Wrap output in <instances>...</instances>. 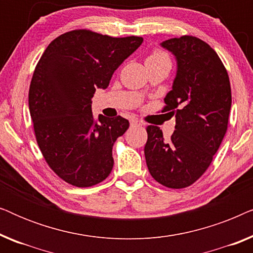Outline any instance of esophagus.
<instances>
[{
    "mask_svg": "<svg viewBox=\"0 0 253 253\" xmlns=\"http://www.w3.org/2000/svg\"><path fill=\"white\" fill-rule=\"evenodd\" d=\"M130 126H143V123H141L140 121L133 119V120L130 121Z\"/></svg>",
    "mask_w": 253,
    "mask_h": 253,
    "instance_id": "obj_1",
    "label": "esophagus"
}]
</instances>
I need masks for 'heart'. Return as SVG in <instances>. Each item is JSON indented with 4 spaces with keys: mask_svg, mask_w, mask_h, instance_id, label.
<instances>
[{
    "mask_svg": "<svg viewBox=\"0 0 253 253\" xmlns=\"http://www.w3.org/2000/svg\"><path fill=\"white\" fill-rule=\"evenodd\" d=\"M147 60H169L168 55L164 53L161 50H154L150 56L147 57Z\"/></svg>",
    "mask_w": 253,
    "mask_h": 253,
    "instance_id": "obj_1",
    "label": "heart"
}]
</instances>
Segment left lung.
I'll return each instance as SVG.
<instances>
[{"label": "left lung", "instance_id": "1", "mask_svg": "<svg viewBox=\"0 0 253 253\" xmlns=\"http://www.w3.org/2000/svg\"><path fill=\"white\" fill-rule=\"evenodd\" d=\"M161 46L177 61L172 89L162 109L175 116L176 126L169 140L159 126L146 127L145 159L155 181L183 189L207 170L222 143L231 107L230 82L219 55L199 38H172Z\"/></svg>", "mask_w": 253, "mask_h": 253}]
</instances>
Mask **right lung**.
Returning a JSON list of instances; mask_svg holds the SVG:
<instances>
[{"label":"right lung","instance_id":"1","mask_svg":"<svg viewBox=\"0 0 253 253\" xmlns=\"http://www.w3.org/2000/svg\"><path fill=\"white\" fill-rule=\"evenodd\" d=\"M141 42V37L74 30L51 41L38 62L29 91L36 139L51 170L69 184L93 186L112 171L114 143L130 124L122 116L95 119L91 98Z\"/></svg>","mask_w":253,"mask_h":253}]
</instances>
